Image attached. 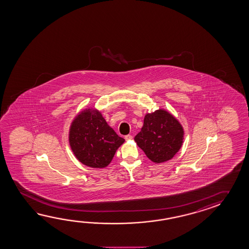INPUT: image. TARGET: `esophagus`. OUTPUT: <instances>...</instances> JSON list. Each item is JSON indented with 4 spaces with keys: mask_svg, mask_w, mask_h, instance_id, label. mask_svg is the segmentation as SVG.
Instances as JSON below:
<instances>
[{
    "mask_svg": "<svg viewBox=\"0 0 249 249\" xmlns=\"http://www.w3.org/2000/svg\"><path fill=\"white\" fill-rule=\"evenodd\" d=\"M124 139H125V140H131V139H132V136L126 135L124 137Z\"/></svg>",
    "mask_w": 249,
    "mask_h": 249,
    "instance_id": "esophagus-1",
    "label": "esophagus"
}]
</instances>
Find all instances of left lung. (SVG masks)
Masks as SVG:
<instances>
[{"label":"left lung","instance_id":"left-lung-1","mask_svg":"<svg viewBox=\"0 0 249 249\" xmlns=\"http://www.w3.org/2000/svg\"><path fill=\"white\" fill-rule=\"evenodd\" d=\"M183 139L181 124L164 110L146 114L141 131L134 138L148 159L157 164L173 159L181 147Z\"/></svg>","mask_w":249,"mask_h":249}]
</instances>
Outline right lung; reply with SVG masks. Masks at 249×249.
<instances>
[{"instance_id":"obj_1","label":"right lung","mask_w":249,"mask_h":249,"mask_svg":"<svg viewBox=\"0 0 249 249\" xmlns=\"http://www.w3.org/2000/svg\"><path fill=\"white\" fill-rule=\"evenodd\" d=\"M69 141L74 155L82 164L104 168L110 164L124 139L108 125L98 110L86 109L73 120Z\"/></svg>"}]
</instances>
